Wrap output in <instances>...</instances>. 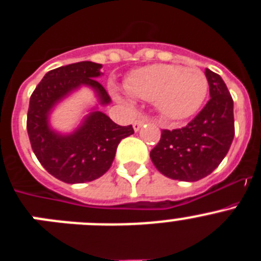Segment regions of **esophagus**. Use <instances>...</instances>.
Listing matches in <instances>:
<instances>
[{
  "mask_svg": "<svg viewBox=\"0 0 261 261\" xmlns=\"http://www.w3.org/2000/svg\"><path fill=\"white\" fill-rule=\"evenodd\" d=\"M146 121H147V119H145V117H141V119H137L135 121V123H133V129H135L136 132H137L138 129L141 128V126L144 125V124L146 123Z\"/></svg>",
  "mask_w": 261,
  "mask_h": 261,
  "instance_id": "34e87169",
  "label": "esophagus"
}]
</instances>
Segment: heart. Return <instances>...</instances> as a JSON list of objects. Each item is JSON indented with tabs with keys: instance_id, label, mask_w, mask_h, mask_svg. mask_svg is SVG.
<instances>
[{
	"instance_id": "heart-1",
	"label": "heart",
	"mask_w": 261,
	"mask_h": 261,
	"mask_svg": "<svg viewBox=\"0 0 261 261\" xmlns=\"http://www.w3.org/2000/svg\"><path fill=\"white\" fill-rule=\"evenodd\" d=\"M208 78L196 66L155 64L136 69L126 80L129 94L154 102L162 116L181 120L196 114L208 94Z\"/></svg>"
}]
</instances>
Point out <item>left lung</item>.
I'll use <instances>...</instances> for the list:
<instances>
[{"mask_svg":"<svg viewBox=\"0 0 261 261\" xmlns=\"http://www.w3.org/2000/svg\"><path fill=\"white\" fill-rule=\"evenodd\" d=\"M211 99L183 128L163 129L150 151L159 172L175 180L196 181L218 167L234 138V103L220 75L205 69Z\"/></svg>","mask_w":261,"mask_h":261,"instance_id":"obj_1","label":"left lung"}]
</instances>
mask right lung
Returning <instances> with one entry per match:
<instances>
[{
  "instance_id": "right-lung-1",
  "label": "right lung",
  "mask_w": 261,
  "mask_h": 261,
  "mask_svg": "<svg viewBox=\"0 0 261 261\" xmlns=\"http://www.w3.org/2000/svg\"><path fill=\"white\" fill-rule=\"evenodd\" d=\"M100 64L81 61L48 71L30 98L27 132L41 166L65 183H85L105 175L114 162L117 145L133 135L132 125L115 124L100 111L91 112L84 125L70 136H60L48 126L49 110L62 96L87 85L95 89L102 105L111 96L100 82Z\"/></svg>"
}]
</instances>
